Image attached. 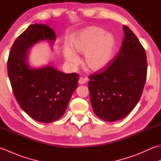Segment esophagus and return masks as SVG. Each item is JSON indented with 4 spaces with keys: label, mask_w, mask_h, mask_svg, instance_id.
<instances>
[{
    "label": "esophagus",
    "mask_w": 161,
    "mask_h": 161,
    "mask_svg": "<svg viewBox=\"0 0 161 161\" xmlns=\"http://www.w3.org/2000/svg\"><path fill=\"white\" fill-rule=\"evenodd\" d=\"M78 82L80 84H84L86 83V79H84V78L81 77H80V79H79Z\"/></svg>",
    "instance_id": "obj_1"
}]
</instances>
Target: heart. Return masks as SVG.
Here are the masks:
<instances>
[{"instance_id":"heart-1","label":"heart","mask_w":161,"mask_h":161,"mask_svg":"<svg viewBox=\"0 0 161 161\" xmlns=\"http://www.w3.org/2000/svg\"><path fill=\"white\" fill-rule=\"evenodd\" d=\"M73 51L84 54V63L88 70L98 71L110 62L115 47V37L103 29L91 26L76 34L70 41ZM73 50L66 48L64 56L68 62L77 65L79 58Z\"/></svg>"}]
</instances>
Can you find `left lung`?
Wrapping results in <instances>:
<instances>
[{
  "mask_svg": "<svg viewBox=\"0 0 161 161\" xmlns=\"http://www.w3.org/2000/svg\"><path fill=\"white\" fill-rule=\"evenodd\" d=\"M125 37L119 52L103 69L88 76L94 113L107 122L125 118L141 99L147 80L145 50L137 36L123 25Z\"/></svg>",
  "mask_w": 161,
  "mask_h": 161,
  "instance_id": "1",
  "label": "left lung"
}]
</instances>
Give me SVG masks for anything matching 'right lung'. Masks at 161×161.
Returning <instances> with one entry per match:
<instances>
[{"label":"right lung","mask_w":161,"mask_h":161,"mask_svg":"<svg viewBox=\"0 0 161 161\" xmlns=\"http://www.w3.org/2000/svg\"><path fill=\"white\" fill-rule=\"evenodd\" d=\"M42 40H55V32L43 24L30 25L20 34L10 50L8 73L14 95L23 110L36 121L49 123L64 114L77 87L79 75L64 73L50 66L30 68L26 61L28 49Z\"/></svg>","instance_id":"right-lung-1"}]
</instances>
